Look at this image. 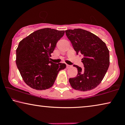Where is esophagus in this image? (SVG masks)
<instances>
[{
  "label": "esophagus",
  "mask_w": 125,
  "mask_h": 125,
  "mask_svg": "<svg viewBox=\"0 0 125 125\" xmlns=\"http://www.w3.org/2000/svg\"><path fill=\"white\" fill-rule=\"evenodd\" d=\"M66 68H69L71 66V65H68V64H66Z\"/></svg>",
  "instance_id": "34e87169"
}]
</instances>
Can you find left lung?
Listing matches in <instances>:
<instances>
[{
  "label": "left lung",
  "mask_w": 125,
  "mask_h": 125,
  "mask_svg": "<svg viewBox=\"0 0 125 125\" xmlns=\"http://www.w3.org/2000/svg\"><path fill=\"white\" fill-rule=\"evenodd\" d=\"M76 54L83 56L81 62L84 68L77 65L76 77L70 78L71 86L80 91H88L100 84L108 69L110 64L109 51L106 44L94 34L83 30L65 31Z\"/></svg>",
  "instance_id": "1"
}]
</instances>
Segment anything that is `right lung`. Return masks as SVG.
I'll return each mask as SVG.
<instances>
[{"label": "right lung", "mask_w": 125, "mask_h": 125, "mask_svg": "<svg viewBox=\"0 0 125 125\" xmlns=\"http://www.w3.org/2000/svg\"><path fill=\"white\" fill-rule=\"evenodd\" d=\"M64 31L40 29L23 39L16 49V64L25 83L36 90H45L54 84L64 63L49 61L56 44Z\"/></svg>", "instance_id": "add662e5"}]
</instances>
